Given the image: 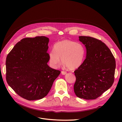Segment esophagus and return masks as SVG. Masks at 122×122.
<instances>
[{
	"label": "esophagus",
	"instance_id": "1",
	"mask_svg": "<svg viewBox=\"0 0 122 122\" xmlns=\"http://www.w3.org/2000/svg\"><path fill=\"white\" fill-rule=\"evenodd\" d=\"M61 73L63 74V75H65L67 73V72L66 71H61Z\"/></svg>",
	"mask_w": 122,
	"mask_h": 122
}]
</instances>
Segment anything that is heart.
<instances>
[{
    "instance_id": "1",
    "label": "heart",
    "mask_w": 122,
    "mask_h": 122,
    "mask_svg": "<svg viewBox=\"0 0 122 122\" xmlns=\"http://www.w3.org/2000/svg\"><path fill=\"white\" fill-rule=\"evenodd\" d=\"M84 54L85 50L81 44L64 40L54 45V51L49 54V60L51 66L56 68L60 64L61 58L65 66L74 69L81 65Z\"/></svg>"
}]
</instances>
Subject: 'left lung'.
Returning <instances> with one entry per match:
<instances>
[{"label": "left lung", "mask_w": 122, "mask_h": 122, "mask_svg": "<svg viewBox=\"0 0 122 122\" xmlns=\"http://www.w3.org/2000/svg\"><path fill=\"white\" fill-rule=\"evenodd\" d=\"M85 46L86 56L74 71L75 95L84 99H95L108 90L113 83L116 63L110 49L100 40L80 36Z\"/></svg>", "instance_id": "8db88e82"}]
</instances>
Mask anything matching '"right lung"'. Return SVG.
Wrapping results in <instances>:
<instances>
[{"label": "right lung", "mask_w": 122, "mask_h": 122, "mask_svg": "<svg viewBox=\"0 0 122 122\" xmlns=\"http://www.w3.org/2000/svg\"><path fill=\"white\" fill-rule=\"evenodd\" d=\"M49 41L45 36L23 39L7 56V83L16 94L28 100L46 96L61 72L47 64Z\"/></svg>", "instance_id": "right-lung-1"}]
</instances>
